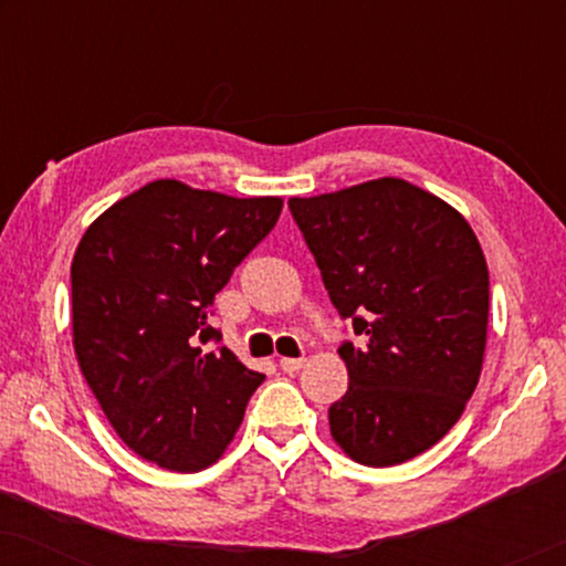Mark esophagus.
<instances>
[{
    "mask_svg": "<svg viewBox=\"0 0 566 566\" xmlns=\"http://www.w3.org/2000/svg\"><path fill=\"white\" fill-rule=\"evenodd\" d=\"M304 358H281V368L285 374H296V370L304 368Z\"/></svg>",
    "mask_w": 566,
    "mask_h": 566,
    "instance_id": "34e87169",
    "label": "esophagus"
}]
</instances>
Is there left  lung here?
Masks as SVG:
<instances>
[{"label": "left lung", "mask_w": 566, "mask_h": 566, "mask_svg": "<svg viewBox=\"0 0 566 566\" xmlns=\"http://www.w3.org/2000/svg\"><path fill=\"white\" fill-rule=\"evenodd\" d=\"M289 208L324 289L366 347L345 343L332 440L363 467H397L459 422L482 376L490 270L469 221L432 192L378 177Z\"/></svg>", "instance_id": "obj_1"}]
</instances>
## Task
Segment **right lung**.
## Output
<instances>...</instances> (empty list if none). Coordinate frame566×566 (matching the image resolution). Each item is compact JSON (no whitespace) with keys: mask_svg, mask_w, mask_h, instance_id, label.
<instances>
[{"mask_svg":"<svg viewBox=\"0 0 566 566\" xmlns=\"http://www.w3.org/2000/svg\"><path fill=\"white\" fill-rule=\"evenodd\" d=\"M283 198H234L154 180L90 223L72 260V343L84 381L130 451L169 471L208 469L262 384L208 314L265 239Z\"/></svg>","mask_w":566,"mask_h":566,"instance_id":"right-lung-1","label":"right lung"}]
</instances>
